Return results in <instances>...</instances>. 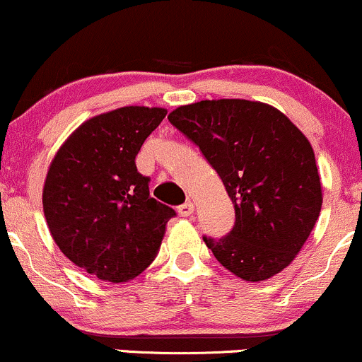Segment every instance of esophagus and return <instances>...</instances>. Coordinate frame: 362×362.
Returning a JSON list of instances; mask_svg holds the SVG:
<instances>
[{"instance_id":"obj_1","label":"esophagus","mask_w":362,"mask_h":362,"mask_svg":"<svg viewBox=\"0 0 362 362\" xmlns=\"http://www.w3.org/2000/svg\"><path fill=\"white\" fill-rule=\"evenodd\" d=\"M192 213H194L192 202H185V204L178 206V214H180L182 218H189V216H192Z\"/></svg>"}]
</instances>
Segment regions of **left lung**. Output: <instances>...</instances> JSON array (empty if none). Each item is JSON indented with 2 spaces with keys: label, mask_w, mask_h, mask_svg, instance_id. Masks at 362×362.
I'll return each instance as SVG.
<instances>
[{
  "label": "left lung",
  "mask_w": 362,
  "mask_h": 362,
  "mask_svg": "<svg viewBox=\"0 0 362 362\" xmlns=\"http://www.w3.org/2000/svg\"><path fill=\"white\" fill-rule=\"evenodd\" d=\"M168 120L199 146L233 202L230 233L202 236L219 264L250 282L288 267L322 209L315 153L300 129L274 107L240 98L178 107Z\"/></svg>",
  "instance_id": "8db88e82"
}]
</instances>
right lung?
<instances>
[{"label": "right lung", "instance_id": "1", "mask_svg": "<svg viewBox=\"0 0 362 362\" xmlns=\"http://www.w3.org/2000/svg\"><path fill=\"white\" fill-rule=\"evenodd\" d=\"M165 115V109L122 107L86 120L47 172L42 204L54 242L102 281L139 276L175 216L149 195V177L136 168L141 146Z\"/></svg>", "mask_w": 362, "mask_h": 362}]
</instances>
